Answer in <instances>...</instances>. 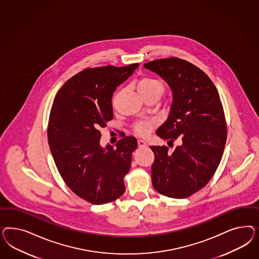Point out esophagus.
Instances as JSON below:
<instances>
[{"mask_svg": "<svg viewBox=\"0 0 259 259\" xmlns=\"http://www.w3.org/2000/svg\"><path fill=\"white\" fill-rule=\"evenodd\" d=\"M138 145H139V147H144V146H146V142L143 141V140H139L138 141Z\"/></svg>", "mask_w": 259, "mask_h": 259, "instance_id": "obj_1", "label": "esophagus"}]
</instances>
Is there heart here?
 I'll use <instances>...</instances> for the list:
<instances>
[{
	"instance_id": "1",
	"label": "heart",
	"mask_w": 259,
	"mask_h": 259,
	"mask_svg": "<svg viewBox=\"0 0 259 259\" xmlns=\"http://www.w3.org/2000/svg\"><path fill=\"white\" fill-rule=\"evenodd\" d=\"M138 91L151 92V91H160L162 93L163 87L162 84L154 78H142L138 83ZM152 122L149 120H141L136 123L135 129L140 135H146L149 133Z\"/></svg>"
}]
</instances>
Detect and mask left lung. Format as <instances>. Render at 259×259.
<instances>
[{"instance_id":"obj_1","label":"left lung","mask_w":259,"mask_h":259,"mask_svg":"<svg viewBox=\"0 0 259 259\" xmlns=\"http://www.w3.org/2000/svg\"><path fill=\"white\" fill-rule=\"evenodd\" d=\"M144 68L163 78L172 91L168 118L156 134L171 142L182 141L172 154L167 146H150L155 154L153 186L163 196L188 197L212 179L223 155L227 127L220 95L203 71L184 60L160 59Z\"/></svg>"}]
</instances>
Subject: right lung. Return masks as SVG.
<instances>
[{"instance_id":"right-lung-1","label":"right lung","mask_w":259,"mask_h":259,"mask_svg":"<svg viewBox=\"0 0 259 259\" xmlns=\"http://www.w3.org/2000/svg\"><path fill=\"white\" fill-rule=\"evenodd\" d=\"M138 66L84 69L63 84L52 104L47 136L56 166L66 185L90 203H108L125 191L137 140L124 137L102 147L100 129L113 118L116 88Z\"/></svg>"}]
</instances>
